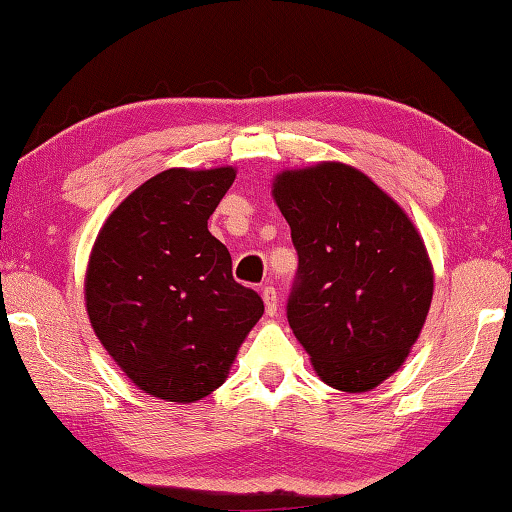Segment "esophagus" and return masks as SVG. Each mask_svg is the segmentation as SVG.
Instances as JSON below:
<instances>
[{
	"mask_svg": "<svg viewBox=\"0 0 512 512\" xmlns=\"http://www.w3.org/2000/svg\"><path fill=\"white\" fill-rule=\"evenodd\" d=\"M262 298H264V305H266V314L275 316L277 314V291H275V287H264Z\"/></svg>",
	"mask_w": 512,
	"mask_h": 512,
	"instance_id": "obj_1",
	"label": "esophagus"
}]
</instances>
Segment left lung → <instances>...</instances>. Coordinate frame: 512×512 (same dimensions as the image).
<instances>
[{"mask_svg": "<svg viewBox=\"0 0 512 512\" xmlns=\"http://www.w3.org/2000/svg\"><path fill=\"white\" fill-rule=\"evenodd\" d=\"M275 203L298 253L289 325L325 384L379 386L427 320L433 271L409 216L361 171L323 162L284 171Z\"/></svg>", "mask_w": 512, "mask_h": 512, "instance_id": "1", "label": "left lung"}]
</instances>
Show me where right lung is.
I'll list each match as a JSON object with an SVG mask.
<instances>
[{
  "label": "right lung",
  "mask_w": 512,
  "mask_h": 512,
  "mask_svg": "<svg viewBox=\"0 0 512 512\" xmlns=\"http://www.w3.org/2000/svg\"><path fill=\"white\" fill-rule=\"evenodd\" d=\"M235 176L230 167L162 171L108 216L94 241L90 323L133 384L160 400L196 402L219 388L264 314L207 230Z\"/></svg>",
  "instance_id": "obj_1"
}]
</instances>
